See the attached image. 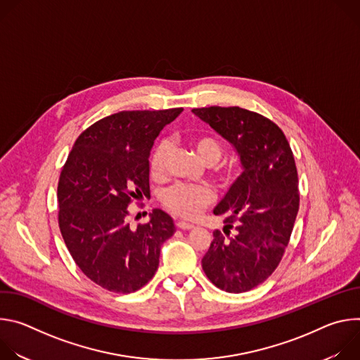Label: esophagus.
<instances>
[{"label":"esophagus","instance_id":"esophagus-1","mask_svg":"<svg viewBox=\"0 0 360 360\" xmlns=\"http://www.w3.org/2000/svg\"><path fill=\"white\" fill-rule=\"evenodd\" d=\"M176 228H179V229H184V231H186V229H192L193 228V225H191V224H186V222H184V221H176Z\"/></svg>","mask_w":360,"mask_h":360}]
</instances>
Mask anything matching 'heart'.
I'll list each match as a JSON object with an SVG mask.
<instances>
[{"mask_svg":"<svg viewBox=\"0 0 360 360\" xmlns=\"http://www.w3.org/2000/svg\"><path fill=\"white\" fill-rule=\"evenodd\" d=\"M193 146L198 157L207 165H217L225 155V145L222 141L212 135H202L193 139ZM169 155V142L161 141L153 148L149 157L150 176L160 179L165 175L167 160ZM215 176L222 184H231L236 175L238 168L235 165H217L214 167ZM215 198L214 191L207 185H189L175 184L169 186L162 195L164 207L184 219H192L199 215L202 210L212 203Z\"/></svg>","mask_w":360,"mask_h":360,"instance_id":"b5f03b06","label":"heart"}]
</instances>
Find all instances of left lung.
I'll return each mask as SVG.
<instances>
[{"mask_svg":"<svg viewBox=\"0 0 360 360\" xmlns=\"http://www.w3.org/2000/svg\"><path fill=\"white\" fill-rule=\"evenodd\" d=\"M192 112L235 146L243 167L214 211L226 214L225 235L214 231L202 269L222 290L248 292L274 274L290 239L299 211L293 152L282 129L258 112L239 107Z\"/></svg>","mask_w":360,"mask_h":360,"instance_id":"obj_1","label":"left lung"}]
</instances>
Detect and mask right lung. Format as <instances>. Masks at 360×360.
I'll use <instances>...</instances> for the list:
<instances>
[{"mask_svg": "<svg viewBox=\"0 0 360 360\" xmlns=\"http://www.w3.org/2000/svg\"><path fill=\"white\" fill-rule=\"evenodd\" d=\"M184 108L121 111L88 127L75 141L58 181V225L77 266L110 292L145 286L160 265L172 218L153 210L132 229L128 205L149 195V150Z\"/></svg>", "mask_w": 360, "mask_h": 360, "instance_id": "1", "label": "right lung"}]
</instances>
